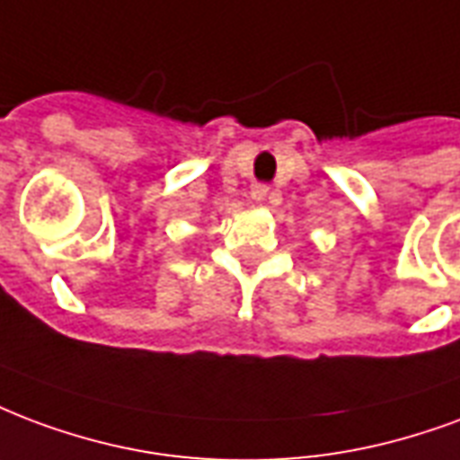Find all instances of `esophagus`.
<instances>
[{
  "label": "esophagus",
  "mask_w": 460,
  "mask_h": 460,
  "mask_svg": "<svg viewBox=\"0 0 460 460\" xmlns=\"http://www.w3.org/2000/svg\"><path fill=\"white\" fill-rule=\"evenodd\" d=\"M251 195H253V199H265V197H268V187L256 185V187H253V192H251Z\"/></svg>",
  "instance_id": "obj_1"
}]
</instances>
